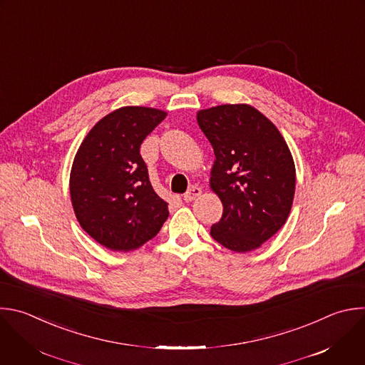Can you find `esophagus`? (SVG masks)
<instances>
[{
  "label": "esophagus",
  "instance_id": "obj_1",
  "mask_svg": "<svg viewBox=\"0 0 365 365\" xmlns=\"http://www.w3.org/2000/svg\"><path fill=\"white\" fill-rule=\"evenodd\" d=\"M202 195V189L197 187V186H192L185 195H183V200L185 202H192L195 200L196 197H199Z\"/></svg>",
  "mask_w": 365,
  "mask_h": 365
}]
</instances>
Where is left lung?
I'll return each mask as SVG.
<instances>
[{"instance_id":"left-lung-1","label":"left lung","mask_w":365,"mask_h":365,"mask_svg":"<svg viewBox=\"0 0 365 365\" xmlns=\"http://www.w3.org/2000/svg\"><path fill=\"white\" fill-rule=\"evenodd\" d=\"M197 125L215 160L209 186L223 205L210 235L233 252H250L287 222L295 195V163L281 132L255 107L199 110Z\"/></svg>"}]
</instances>
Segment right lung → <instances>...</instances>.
Listing matches in <instances>:
<instances>
[{
  "label": "right lung",
  "instance_id": "right-lung-1",
  "mask_svg": "<svg viewBox=\"0 0 365 365\" xmlns=\"http://www.w3.org/2000/svg\"><path fill=\"white\" fill-rule=\"evenodd\" d=\"M166 115L153 107H120L97 121L74 156L70 196L76 217L111 251L140 248L169 216L140 156V145Z\"/></svg>",
  "mask_w": 365,
  "mask_h": 365
}]
</instances>
